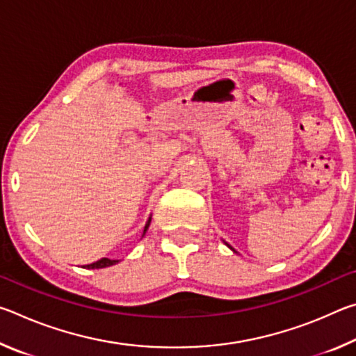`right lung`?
<instances>
[{
  "label": "right lung",
  "instance_id": "right-lung-1",
  "mask_svg": "<svg viewBox=\"0 0 356 356\" xmlns=\"http://www.w3.org/2000/svg\"><path fill=\"white\" fill-rule=\"evenodd\" d=\"M149 225H150V218H149V221L146 222V226H144V232H143V236H144V234H146V231H147ZM118 262H119V261H113V259L102 257L100 261L94 262V264H89V265H86V268H105V267H110V265H114V264H118Z\"/></svg>",
  "mask_w": 356,
  "mask_h": 356
}]
</instances>
